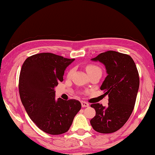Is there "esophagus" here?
I'll return each instance as SVG.
<instances>
[{
  "mask_svg": "<svg viewBox=\"0 0 155 155\" xmlns=\"http://www.w3.org/2000/svg\"><path fill=\"white\" fill-rule=\"evenodd\" d=\"M81 106H82V107H88L90 106V104L86 103L85 101H81Z\"/></svg>",
  "mask_w": 155,
  "mask_h": 155,
  "instance_id": "34e87169",
  "label": "esophagus"
}]
</instances>
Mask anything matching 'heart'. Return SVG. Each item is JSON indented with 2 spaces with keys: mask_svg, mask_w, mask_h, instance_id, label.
I'll return each instance as SVG.
<instances>
[{
  "mask_svg": "<svg viewBox=\"0 0 155 155\" xmlns=\"http://www.w3.org/2000/svg\"><path fill=\"white\" fill-rule=\"evenodd\" d=\"M101 70L100 68L96 66V65H92V64H90V65H87V66H86V70H87V72L88 73H90V72H92L94 71H95V70ZM73 69H71L70 70L69 72H68V77H70V76L72 75V72H73Z\"/></svg>",
  "mask_w": 155,
  "mask_h": 155,
  "instance_id": "obj_1",
  "label": "heart"
}]
</instances>
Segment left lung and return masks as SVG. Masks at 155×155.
<instances>
[{"label":"left lung","instance_id":"left-lung-1","mask_svg":"<svg viewBox=\"0 0 155 155\" xmlns=\"http://www.w3.org/2000/svg\"><path fill=\"white\" fill-rule=\"evenodd\" d=\"M91 60L105 65L107 76L101 90L108 95L109 103L107 107L99 103L91 104L96 111L91 125L98 133H114L124 125L134 109L140 86L137 67L130 56L113 51Z\"/></svg>","mask_w":155,"mask_h":155}]
</instances>
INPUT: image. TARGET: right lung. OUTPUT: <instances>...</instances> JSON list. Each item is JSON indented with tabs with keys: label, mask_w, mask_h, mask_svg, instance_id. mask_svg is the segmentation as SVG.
Listing matches in <instances>:
<instances>
[{
	"label": "right lung",
	"mask_w": 155,
	"mask_h": 155,
	"mask_svg": "<svg viewBox=\"0 0 155 155\" xmlns=\"http://www.w3.org/2000/svg\"><path fill=\"white\" fill-rule=\"evenodd\" d=\"M74 59H67L50 52L28 57L21 68L19 94L30 118L40 129L51 135H61L69 130L80 111L78 101L55 99L54 88L68 65Z\"/></svg>",
	"instance_id": "right-lung-1"
}]
</instances>
